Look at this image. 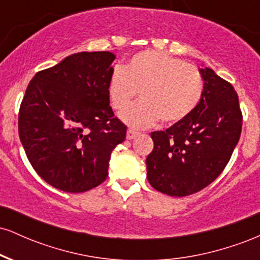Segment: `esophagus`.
Instances as JSON below:
<instances>
[{"label":"esophagus","instance_id":"esophagus-1","mask_svg":"<svg viewBox=\"0 0 260 260\" xmlns=\"http://www.w3.org/2000/svg\"><path fill=\"white\" fill-rule=\"evenodd\" d=\"M139 136V132H137V131H134V129H128L127 131V139H134L136 138V137H138Z\"/></svg>","mask_w":260,"mask_h":260}]
</instances>
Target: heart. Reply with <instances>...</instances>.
<instances>
[{
    "label": "heart",
    "instance_id": "1",
    "mask_svg": "<svg viewBox=\"0 0 260 260\" xmlns=\"http://www.w3.org/2000/svg\"><path fill=\"white\" fill-rule=\"evenodd\" d=\"M140 95L143 99L120 113L121 120L134 128H145L161 118L177 123L199 105L204 79L196 66L165 52L145 50L131 57L124 67H116L109 80L113 109L122 110Z\"/></svg>",
    "mask_w": 260,
    "mask_h": 260
}]
</instances>
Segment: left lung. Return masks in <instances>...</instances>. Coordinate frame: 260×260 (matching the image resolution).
Returning a JSON list of instances; mask_svg holds the SVG:
<instances>
[{"mask_svg":"<svg viewBox=\"0 0 260 260\" xmlns=\"http://www.w3.org/2000/svg\"><path fill=\"white\" fill-rule=\"evenodd\" d=\"M204 92L196 110L166 131L150 134L147 157L151 187L171 197H186L211 183L228 165L242 129V112L234 86L211 68H199Z\"/></svg>","mask_w":260,"mask_h":260,"instance_id":"left-lung-1","label":"left lung"}]
</instances>
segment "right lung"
<instances>
[{
	"label": "right lung",
	"mask_w": 260,
	"mask_h": 260,
	"mask_svg": "<svg viewBox=\"0 0 260 260\" xmlns=\"http://www.w3.org/2000/svg\"><path fill=\"white\" fill-rule=\"evenodd\" d=\"M116 56L78 52L30 80L18 117L19 138L38 175L52 187L82 193L107 177L127 127L110 106L109 80Z\"/></svg>",
	"instance_id": "right-lung-1"
}]
</instances>
